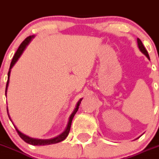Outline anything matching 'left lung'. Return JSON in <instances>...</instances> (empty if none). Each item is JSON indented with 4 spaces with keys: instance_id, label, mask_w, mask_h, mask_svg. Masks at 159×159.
<instances>
[{
    "instance_id": "obj_1",
    "label": "left lung",
    "mask_w": 159,
    "mask_h": 159,
    "mask_svg": "<svg viewBox=\"0 0 159 159\" xmlns=\"http://www.w3.org/2000/svg\"><path fill=\"white\" fill-rule=\"evenodd\" d=\"M137 43H138V47H139V48H140V51H141L142 52H143V54H144L145 56H146L148 58V59H150L149 55H148V51H147L146 48H145V47H144V46H143V43H142V41H140V39H139V38H137Z\"/></svg>"
}]
</instances>
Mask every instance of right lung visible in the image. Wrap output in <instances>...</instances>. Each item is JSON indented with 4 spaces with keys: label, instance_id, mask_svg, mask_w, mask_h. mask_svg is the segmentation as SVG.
Returning a JSON list of instances; mask_svg holds the SVG:
<instances>
[{
    "label": "right lung",
    "instance_id": "1",
    "mask_svg": "<svg viewBox=\"0 0 159 159\" xmlns=\"http://www.w3.org/2000/svg\"><path fill=\"white\" fill-rule=\"evenodd\" d=\"M33 36H29L27 37V38H26V39L24 40V41H23V42L21 43V44L19 45V48L17 49V51H16V52L15 53L14 56H13L12 58V60H11V64H10V68H9V71H8V81H7V84H6V89H5V94H6V92H7V88H8V82H9V77H10V72H11V67L13 66V65L16 63V62L17 61L18 59L19 58V56H21V54L23 53V52L24 51L25 48L26 47V45H27L28 44H29V42L30 41V40L32 39ZM81 100H80L79 101H78V103H77V106H76V108H75V110L74 111V112H73L72 114H71L70 117L69 118V121H68V124H67V126H66V130H65L64 132H63L62 134H60L59 136H58L57 137H55L53 138V139H51V140H38V139H34V138H30L29 137V136H26L25 134H23V133H22L21 132L19 131V130L17 129V128L16 127H15L16 129V131H17L18 134H19V136H20V137L23 139V140H24L26 143H29V144H32V145H37V146H40V145H48V144H52V143H59V142H61L63 141V140H65L66 138V136H68V134H69V132H70V126H71V122H72V120H73V118H74V116L75 115V114L77 113V111H78V107H79V105L80 103H81ZM7 111H8V108H7ZM8 117H9V115H8ZM10 118V117H9ZM15 126V125H14Z\"/></svg>",
    "mask_w": 159,
    "mask_h": 159
}]
</instances>
